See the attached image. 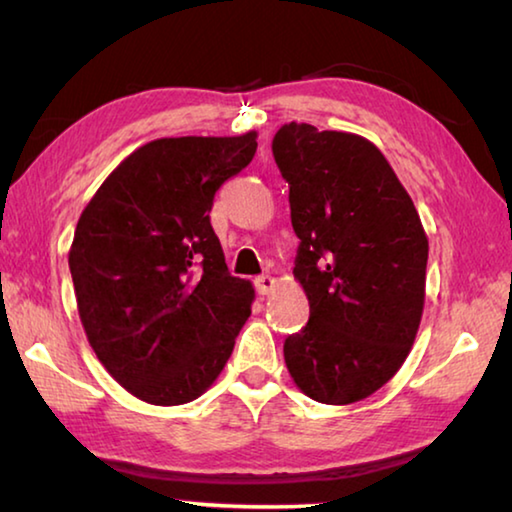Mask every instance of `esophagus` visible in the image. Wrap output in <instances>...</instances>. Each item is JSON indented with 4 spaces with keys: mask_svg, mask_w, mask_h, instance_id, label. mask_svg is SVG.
<instances>
[{
    "mask_svg": "<svg viewBox=\"0 0 512 512\" xmlns=\"http://www.w3.org/2000/svg\"><path fill=\"white\" fill-rule=\"evenodd\" d=\"M255 289L259 296H268V293H273L275 289V280L271 275H259L255 280Z\"/></svg>",
    "mask_w": 512,
    "mask_h": 512,
    "instance_id": "obj_1",
    "label": "esophagus"
}]
</instances>
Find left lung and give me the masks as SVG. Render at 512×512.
<instances>
[{
  "label": "left lung",
  "mask_w": 512,
  "mask_h": 512,
  "mask_svg": "<svg viewBox=\"0 0 512 512\" xmlns=\"http://www.w3.org/2000/svg\"><path fill=\"white\" fill-rule=\"evenodd\" d=\"M273 155L300 239L293 275L309 300V323L284 341L289 375L316 402L366 400L395 377L418 334L427 232L366 137L291 121L275 133Z\"/></svg>",
  "instance_id": "8db88e82"
}]
</instances>
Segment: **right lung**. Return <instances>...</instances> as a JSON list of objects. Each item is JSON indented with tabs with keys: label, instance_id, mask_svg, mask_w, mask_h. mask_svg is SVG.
Returning a JSON list of instances; mask_svg holds the SVG:
<instances>
[{
	"label": "right lung",
	"instance_id": "right-lung-1",
	"mask_svg": "<svg viewBox=\"0 0 512 512\" xmlns=\"http://www.w3.org/2000/svg\"><path fill=\"white\" fill-rule=\"evenodd\" d=\"M255 151V131L153 140L117 164L76 223L69 271L81 325L137 400L192 402L230 359L255 289L228 273L210 210Z\"/></svg>",
	"mask_w": 512,
	"mask_h": 512
}]
</instances>
